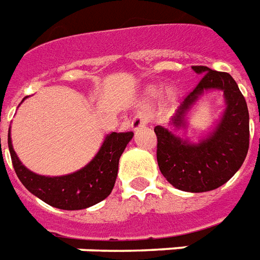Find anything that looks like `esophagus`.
<instances>
[{
  "label": "esophagus",
  "mask_w": 260,
  "mask_h": 260,
  "mask_svg": "<svg viewBox=\"0 0 260 260\" xmlns=\"http://www.w3.org/2000/svg\"><path fill=\"white\" fill-rule=\"evenodd\" d=\"M146 123H148V116H146L145 114H142V112H138V114H136V116L133 118L132 128L133 130H138V128L144 127Z\"/></svg>",
  "instance_id": "34e87169"
}]
</instances>
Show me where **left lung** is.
Masks as SVG:
<instances>
[{
  "mask_svg": "<svg viewBox=\"0 0 260 260\" xmlns=\"http://www.w3.org/2000/svg\"><path fill=\"white\" fill-rule=\"evenodd\" d=\"M202 79L183 99L173 118L175 127L185 126V114L208 89L223 90L226 111L219 124L200 144L179 140L169 128L156 126V157L161 174L183 192H208L233 177L245 160L249 148L248 107L239 86L228 72L193 66Z\"/></svg>",
  "mask_w": 260,
  "mask_h": 260,
  "instance_id": "obj_1",
  "label": "left lung"
}]
</instances>
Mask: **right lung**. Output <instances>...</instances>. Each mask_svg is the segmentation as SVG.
Returning a JSON list of instances; mask_svg holds the SVG:
<instances>
[{
	"label": "right lung",
	"mask_w": 260,
	"mask_h": 260,
	"mask_svg": "<svg viewBox=\"0 0 260 260\" xmlns=\"http://www.w3.org/2000/svg\"><path fill=\"white\" fill-rule=\"evenodd\" d=\"M132 138L133 132L111 133L89 165L63 177H44L27 170L13 151L11 132L8 133V146L15 173L27 190L60 210H83L100 203L112 192L119 159Z\"/></svg>",
	"instance_id": "right-lung-1"
}]
</instances>
